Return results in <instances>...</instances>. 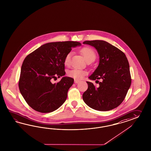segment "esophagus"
<instances>
[{
  "instance_id": "esophagus-1",
  "label": "esophagus",
  "mask_w": 151,
  "mask_h": 151,
  "mask_svg": "<svg viewBox=\"0 0 151 151\" xmlns=\"http://www.w3.org/2000/svg\"><path fill=\"white\" fill-rule=\"evenodd\" d=\"M74 82H75V83H78V82H80V81L79 80H75Z\"/></svg>"
}]
</instances>
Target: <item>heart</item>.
Wrapping results in <instances>:
<instances>
[{"instance_id": "1", "label": "heart", "mask_w": 151, "mask_h": 151, "mask_svg": "<svg viewBox=\"0 0 151 151\" xmlns=\"http://www.w3.org/2000/svg\"><path fill=\"white\" fill-rule=\"evenodd\" d=\"M81 53H82L84 58H85L86 61H88L89 60H94L96 58V53L94 52L93 49L90 47H85L83 49H82ZM72 54L73 52H70L66 55L64 59V63L65 65H68L69 64ZM87 74V72L86 70L80 69L78 68H73L68 72V75L70 77L77 80H80L83 78Z\"/></svg>"}]
</instances>
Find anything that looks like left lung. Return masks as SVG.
Returning <instances> with one entry per match:
<instances>
[{
    "label": "left lung",
    "instance_id": "obj_1",
    "mask_svg": "<svg viewBox=\"0 0 151 151\" xmlns=\"http://www.w3.org/2000/svg\"><path fill=\"white\" fill-rule=\"evenodd\" d=\"M83 44L95 48L99 57L98 66L89 79L96 81L102 79L98 88L93 83L87 81L88 89L82 95L83 100L95 110L113 109L122 103L131 86L130 66L127 57L122 51L106 41H86Z\"/></svg>",
    "mask_w": 151,
    "mask_h": 151
}]
</instances>
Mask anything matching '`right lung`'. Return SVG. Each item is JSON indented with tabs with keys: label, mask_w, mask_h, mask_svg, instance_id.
Wrapping results in <instances>:
<instances>
[{
	"label": "right lung",
	"mask_w": 151,
	"mask_h": 151,
	"mask_svg": "<svg viewBox=\"0 0 151 151\" xmlns=\"http://www.w3.org/2000/svg\"><path fill=\"white\" fill-rule=\"evenodd\" d=\"M81 45L73 41L48 43L24 59L19 87L24 100L34 110L44 113L52 112L65 102L74 80L64 76V59L72 48ZM62 76L60 82L51 83L52 78Z\"/></svg>",
	"instance_id": "1"
}]
</instances>
